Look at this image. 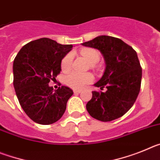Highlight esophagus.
<instances>
[{
    "mask_svg": "<svg viewBox=\"0 0 160 160\" xmlns=\"http://www.w3.org/2000/svg\"><path fill=\"white\" fill-rule=\"evenodd\" d=\"M81 92V90H73V93H74V94H80Z\"/></svg>",
    "mask_w": 160,
    "mask_h": 160,
    "instance_id": "esophagus-1",
    "label": "esophagus"
}]
</instances>
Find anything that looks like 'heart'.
<instances>
[{"mask_svg": "<svg viewBox=\"0 0 160 160\" xmlns=\"http://www.w3.org/2000/svg\"><path fill=\"white\" fill-rule=\"evenodd\" d=\"M80 53L90 64H95L99 60V53L94 49L83 48L81 49ZM72 62H73V54L71 53H67L63 58L61 63L62 70L65 72L69 71L71 69ZM93 80L94 77L90 73H81L78 72H72L66 77V84L71 88L79 90V89H82L89 83L92 82Z\"/></svg>", "mask_w": 160, "mask_h": 160, "instance_id": "1", "label": "heart"}]
</instances>
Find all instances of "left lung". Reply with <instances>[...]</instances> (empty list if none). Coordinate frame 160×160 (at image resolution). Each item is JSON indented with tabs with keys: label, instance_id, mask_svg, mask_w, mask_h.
Masks as SVG:
<instances>
[{
	"label": "left lung",
	"instance_id": "obj_1",
	"mask_svg": "<svg viewBox=\"0 0 160 160\" xmlns=\"http://www.w3.org/2000/svg\"><path fill=\"white\" fill-rule=\"evenodd\" d=\"M98 49L105 60L102 77L94 85L105 92L92 91L87 110L93 118L109 122L122 117L131 108L140 90L142 68L137 53L119 38L102 35L82 43Z\"/></svg>",
	"mask_w": 160,
	"mask_h": 160
}]
</instances>
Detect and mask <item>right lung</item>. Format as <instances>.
Listing matches in <instances>:
<instances>
[{"instance_id":"obj_1","label":"right lung","mask_w":160,"mask_h":160,"mask_svg":"<svg viewBox=\"0 0 160 160\" xmlns=\"http://www.w3.org/2000/svg\"><path fill=\"white\" fill-rule=\"evenodd\" d=\"M73 48L43 38L23 46L13 61V87L20 105L37 123L49 125L60 119L73 90L49 87L61 72L63 58Z\"/></svg>"}]
</instances>
